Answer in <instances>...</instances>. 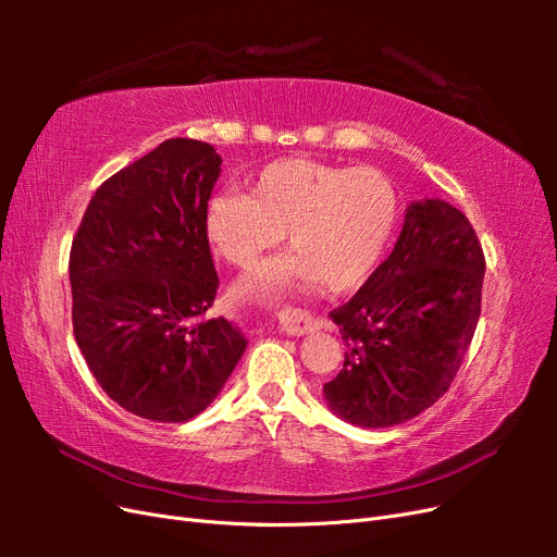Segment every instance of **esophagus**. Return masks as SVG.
I'll return each instance as SVG.
<instances>
[{"instance_id": "34e87169", "label": "esophagus", "mask_w": 557, "mask_h": 557, "mask_svg": "<svg viewBox=\"0 0 557 557\" xmlns=\"http://www.w3.org/2000/svg\"><path fill=\"white\" fill-rule=\"evenodd\" d=\"M278 323H281V330L285 334H293V336L309 334L311 330L318 327V320L309 311H301V309H285V311H281L278 313Z\"/></svg>"}]
</instances>
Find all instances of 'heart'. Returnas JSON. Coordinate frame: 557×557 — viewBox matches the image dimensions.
Instances as JSON below:
<instances>
[{
	"label": "heart",
	"instance_id": "heart-1",
	"mask_svg": "<svg viewBox=\"0 0 557 557\" xmlns=\"http://www.w3.org/2000/svg\"><path fill=\"white\" fill-rule=\"evenodd\" d=\"M401 213L397 185L376 166L320 160H276L250 181V195H211L205 225L211 244L234 267L256 264L288 232L293 256L258 269L248 290L283 285L332 295L362 288L391 248Z\"/></svg>",
	"mask_w": 557,
	"mask_h": 557
}]
</instances>
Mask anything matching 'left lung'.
<instances>
[{"instance_id":"left-lung-1","label":"left lung","mask_w":557,"mask_h":557,"mask_svg":"<svg viewBox=\"0 0 557 557\" xmlns=\"http://www.w3.org/2000/svg\"><path fill=\"white\" fill-rule=\"evenodd\" d=\"M483 274L467 215L442 199L413 201L391 256L330 313L346 344L342 372L323 387L332 411L387 428L430 409L474 339Z\"/></svg>"}]
</instances>
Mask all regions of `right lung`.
Returning <instances> with one entry per match:
<instances>
[{"label":"right lung","mask_w":557,"mask_h":557,"mask_svg":"<svg viewBox=\"0 0 557 557\" xmlns=\"http://www.w3.org/2000/svg\"><path fill=\"white\" fill-rule=\"evenodd\" d=\"M215 148L166 139L99 185L70 252L76 344L102 391L134 416L183 423L244 356L223 315L205 213Z\"/></svg>","instance_id":"right-lung-1"}]
</instances>
